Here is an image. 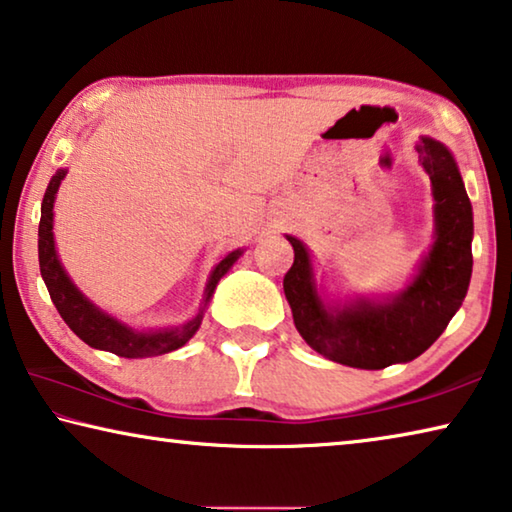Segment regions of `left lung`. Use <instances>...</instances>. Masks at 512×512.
I'll list each match as a JSON object with an SVG mask.
<instances>
[{"label":"left lung","instance_id":"obj_1","mask_svg":"<svg viewBox=\"0 0 512 512\" xmlns=\"http://www.w3.org/2000/svg\"><path fill=\"white\" fill-rule=\"evenodd\" d=\"M415 150L431 177L433 241L403 289L383 296L330 294L323 273L316 280L305 241L285 234L294 246L285 275L287 303L300 337L326 360L369 371L412 362L442 335L467 296L474 212L458 161L431 136H419Z\"/></svg>","mask_w":512,"mask_h":512}]
</instances>
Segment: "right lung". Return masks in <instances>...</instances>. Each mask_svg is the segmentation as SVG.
I'll use <instances>...</instances> for the list:
<instances>
[{
    "label": "right lung",
    "mask_w": 512,
    "mask_h": 512,
    "mask_svg": "<svg viewBox=\"0 0 512 512\" xmlns=\"http://www.w3.org/2000/svg\"><path fill=\"white\" fill-rule=\"evenodd\" d=\"M66 175L68 168H59L52 175L43 196V205H40L38 225L40 275H43L45 287L50 291V298L56 310H59L61 319L68 323V328L75 332L81 342H86L91 348H97V351L120 355V358H154V355H164L182 348L198 332L207 305L212 303L218 282H221L223 275L237 264V259L243 255L246 248H237L221 255L212 273H209L205 294H202L198 310L189 321L168 328L129 326V323L120 321L118 316H113L111 312L102 310L100 305H95L93 300L72 282L66 266L61 262L54 239V202Z\"/></svg>",
    "instance_id": "add662e5"
}]
</instances>
